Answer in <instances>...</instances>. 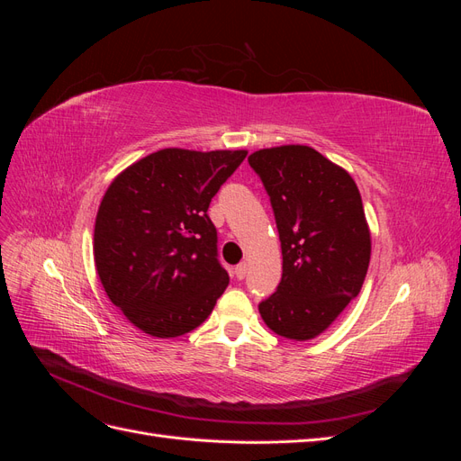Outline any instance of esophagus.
<instances>
[{
    "instance_id": "34e87169",
    "label": "esophagus",
    "mask_w": 461,
    "mask_h": 461,
    "mask_svg": "<svg viewBox=\"0 0 461 461\" xmlns=\"http://www.w3.org/2000/svg\"><path fill=\"white\" fill-rule=\"evenodd\" d=\"M246 273H248V263L246 261H242V263H239L234 267V275H236V278H239V281H242V278L246 276Z\"/></svg>"
}]
</instances>
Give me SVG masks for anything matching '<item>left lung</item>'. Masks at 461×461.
<instances>
[{
	"instance_id": "8db88e82",
	"label": "left lung",
	"mask_w": 461,
	"mask_h": 461,
	"mask_svg": "<svg viewBox=\"0 0 461 461\" xmlns=\"http://www.w3.org/2000/svg\"><path fill=\"white\" fill-rule=\"evenodd\" d=\"M249 167L267 190L283 249V278L259 303L273 332L312 340L361 290L371 232L350 173L310 146L254 151Z\"/></svg>"
}]
</instances>
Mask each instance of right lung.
I'll return each instance as SVG.
<instances>
[{
  "instance_id": "obj_1",
  "label": "right lung",
  "mask_w": 461,
  "mask_h": 461,
  "mask_svg": "<svg viewBox=\"0 0 461 461\" xmlns=\"http://www.w3.org/2000/svg\"><path fill=\"white\" fill-rule=\"evenodd\" d=\"M246 149L165 148L127 167L95 215L94 261L134 327L175 339L200 327L229 285L209 202Z\"/></svg>"
}]
</instances>
